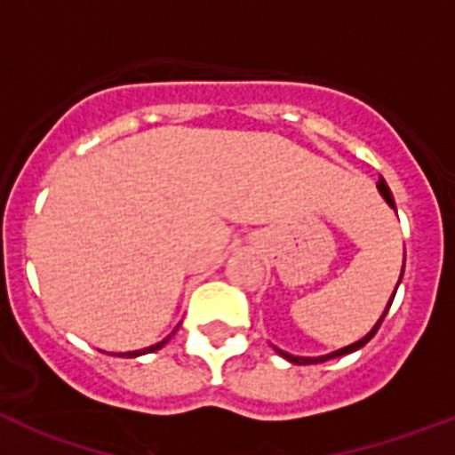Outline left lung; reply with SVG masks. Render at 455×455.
<instances>
[{
    "label": "left lung",
    "instance_id": "8db88e82",
    "mask_svg": "<svg viewBox=\"0 0 455 455\" xmlns=\"http://www.w3.org/2000/svg\"><path fill=\"white\" fill-rule=\"evenodd\" d=\"M378 191H380V196H383L385 198V203L389 204V207L394 209V212H396V204H394V198H392V191H389V187H387V182H385L383 178L378 180ZM403 268H405V264H403ZM403 268H401V277H403ZM401 277H399V283H401ZM396 289H399V284H396ZM396 289H394V293H396ZM394 293H392V299H389V303H387V307H385V312L383 315H380V319L376 321V325H373L371 331L367 332V335L363 337V339H357L355 344H351V347H344V348H339V351H332V353H328V355H321V357H300V355H291V353H284V351H280V348H275L277 353H280V355L284 357V360H289V363L291 364H316V363H325V360H332V357H339V355H347V353H353V351H357V348H363L364 344H367L369 339H371L373 335H376L378 332V328H380V323H383V319H385V315H387V309H389V305H392V300H394Z\"/></svg>",
    "mask_w": 455,
    "mask_h": 455
}]
</instances>
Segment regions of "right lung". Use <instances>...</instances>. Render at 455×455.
<instances>
[{
    "label": "right lung",
    "mask_w": 455,
    "mask_h": 455,
    "mask_svg": "<svg viewBox=\"0 0 455 455\" xmlns=\"http://www.w3.org/2000/svg\"><path fill=\"white\" fill-rule=\"evenodd\" d=\"M175 331H178V328H175ZM175 331H172L171 335L166 337V339L156 341V344H152V347H148V348H140V351H130V353H114V355H118V357H139V355H146V353H155V351H159V348H162V347H166V344H168V339H171V337L175 335Z\"/></svg>",
    "instance_id": "obj_1"
}]
</instances>
